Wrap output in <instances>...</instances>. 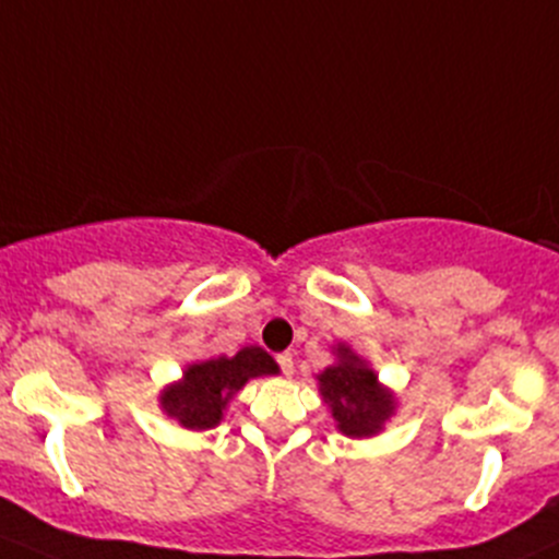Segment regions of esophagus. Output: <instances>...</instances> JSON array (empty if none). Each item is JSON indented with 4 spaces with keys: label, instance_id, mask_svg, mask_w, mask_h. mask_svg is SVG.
Wrapping results in <instances>:
<instances>
[{
    "label": "esophagus",
    "instance_id": "obj_1",
    "mask_svg": "<svg viewBox=\"0 0 559 559\" xmlns=\"http://www.w3.org/2000/svg\"><path fill=\"white\" fill-rule=\"evenodd\" d=\"M278 368L284 376L295 373V359H292V354H278Z\"/></svg>",
    "mask_w": 559,
    "mask_h": 559
}]
</instances>
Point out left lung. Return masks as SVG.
I'll return each instance as SVG.
<instances>
[{
  "label": "left lung",
  "instance_id": "left-lung-1",
  "mask_svg": "<svg viewBox=\"0 0 559 559\" xmlns=\"http://www.w3.org/2000/svg\"><path fill=\"white\" fill-rule=\"evenodd\" d=\"M337 362L319 373V392L330 405L337 430L348 438H370L394 414V394L346 343H337Z\"/></svg>",
  "mask_w": 559,
  "mask_h": 559
}]
</instances>
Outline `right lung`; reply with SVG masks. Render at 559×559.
I'll return each mask as SVG.
<instances>
[{"mask_svg":"<svg viewBox=\"0 0 559 559\" xmlns=\"http://www.w3.org/2000/svg\"><path fill=\"white\" fill-rule=\"evenodd\" d=\"M278 373V365L264 348L246 346L235 357H216L194 362L183 379L162 392L159 403L186 430H211L224 419V408L246 381Z\"/></svg>","mask_w":559,"mask_h":559,"instance_id":"1","label":"right lung"}]
</instances>
